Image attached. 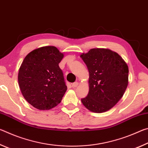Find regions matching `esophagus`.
Wrapping results in <instances>:
<instances>
[{"instance_id": "1", "label": "esophagus", "mask_w": 148, "mask_h": 148, "mask_svg": "<svg viewBox=\"0 0 148 148\" xmlns=\"http://www.w3.org/2000/svg\"><path fill=\"white\" fill-rule=\"evenodd\" d=\"M77 86H78V82H74V83H73V84H72V86L73 87H77Z\"/></svg>"}]
</instances>
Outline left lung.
<instances>
[{
  "label": "left lung",
  "instance_id": "left-lung-1",
  "mask_svg": "<svg viewBox=\"0 0 148 148\" xmlns=\"http://www.w3.org/2000/svg\"><path fill=\"white\" fill-rule=\"evenodd\" d=\"M80 57L89 74V91L81 99L90 111L102 113L111 109L128 86L129 68L122 57L108 49L94 48Z\"/></svg>",
  "mask_w": 148,
  "mask_h": 148
}]
</instances>
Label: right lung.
<instances>
[{"instance_id": "add662e5", "label": "right lung", "mask_w": 148, "mask_h": 148, "mask_svg": "<svg viewBox=\"0 0 148 148\" xmlns=\"http://www.w3.org/2000/svg\"><path fill=\"white\" fill-rule=\"evenodd\" d=\"M63 56L56 47L45 46L25 57L18 83L24 98L36 108L49 110L61 102L67 89L59 66Z\"/></svg>"}]
</instances>
